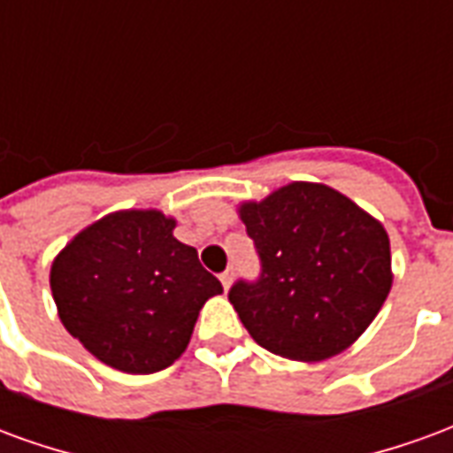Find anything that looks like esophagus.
Instances as JSON below:
<instances>
[{"instance_id":"esophagus-1","label":"esophagus","mask_w":453,"mask_h":453,"mask_svg":"<svg viewBox=\"0 0 453 453\" xmlns=\"http://www.w3.org/2000/svg\"><path fill=\"white\" fill-rule=\"evenodd\" d=\"M220 284H223V288H230V284H233V272H223V274H220Z\"/></svg>"}]
</instances>
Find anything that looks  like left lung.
<instances>
[{
    "mask_svg": "<svg viewBox=\"0 0 453 453\" xmlns=\"http://www.w3.org/2000/svg\"><path fill=\"white\" fill-rule=\"evenodd\" d=\"M237 213L262 274L227 298L252 340L294 361L330 359L359 340L393 286L386 227L313 181H291Z\"/></svg>",
    "mask_w": 453,
    "mask_h": 453,
    "instance_id": "8db88e82",
    "label": "left lung"
}]
</instances>
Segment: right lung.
<instances>
[{
  "instance_id": "add662e5",
  "label": "right lung",
  "mask_w": 453,
  "mask_h": 453,
  "mask_svg": "<svg viewBox=\"0 0 453 453\" xmlns=\"http://www.w3.org/2000/svg\"><path fill=\"white\" fill-rule=\"evenodd\" d=\"M162 211H116L87 226L50 266L65 330L123 373H155L188 347L198 311L223 294Z\"/></svg>"
}]
</instances>
